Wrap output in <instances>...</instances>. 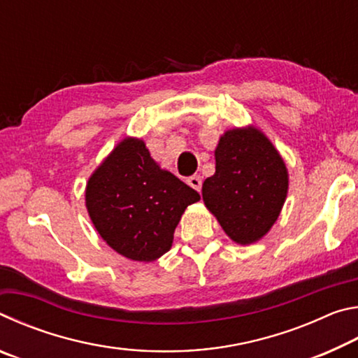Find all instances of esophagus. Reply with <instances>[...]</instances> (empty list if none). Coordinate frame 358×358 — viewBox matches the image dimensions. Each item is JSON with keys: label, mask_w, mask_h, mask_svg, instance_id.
<instances>
[{"label": "esophagus", "mask_w": 358, "mask_h": 358, "mask_svg": "<svg viewBox=\"0 0 358 358\" xmlns=\"http://www.w3.org/2000/svg\"><path fill=\"white\" fill-rule=\"evenodd\" d=\"M187 185H189L192 189L201 191L202 189V178L199 175H192V177L187 178Z\"/></svg>", "instance_id": "obj_1"}]
</instances>
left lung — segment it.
Segmentation results:
<instances>
[{
	"label": "left lung",
	"mask_w": 358,
	"mask_h": 358,
	"mask_svg": "<svg viewBox=\"0 0 358 358\" xmlns=\"http://www.w3.org/2000/svg\"><path fill=\"white\" fill-rule=\"evenodd\" d=\"M215 159L216 172L202 185L205 207L235 243H256L273 227L286 202V162L256 126L224 132Z\"/></svg>",
	"instance_id": "obj_1"
}]
</instances>
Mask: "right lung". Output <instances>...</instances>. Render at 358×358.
I'll return each instance as SVG.
<instances>
[{
    "label": "right lung",
    "instance_id": "1",
    "mask_svg": "<svg viewBox=\"0 0 358 358\" xmlns=\"http://www.w3.org/2000/svg\"><path fill=\"white\" fill-rule=\"evenodd\" d=\"M197 191L150 156L142 138L124 137L88 178L85 205L102 240L121 256L153 262L172 248L175 227Z\"/></svg>",
    "mask_w": 358,
    "mask_h": 358
}]
</instances>
